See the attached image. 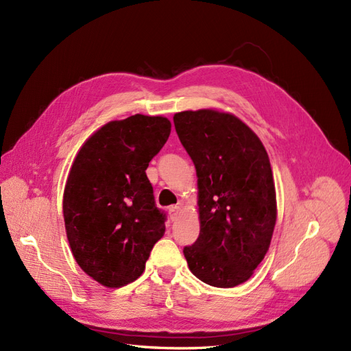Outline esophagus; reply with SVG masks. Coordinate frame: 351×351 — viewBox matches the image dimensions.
<instances>
[{
	"instance_id": "1",
	"label": "esophagus",
	"mask_w": 351,
	"mask_h": 351,
	"mask_svg": "<svg viewBox=\"0 0 351 351\" xmlns=\"http://www.w3.org/2000/svg\"><path fill=\"white\" fill-rule=\"evenodd\" d=\"M180 211V207L179 206H172L169 207V216H171L172 220H176L178 219V214Z\"/></svg>"
}]
</instances>
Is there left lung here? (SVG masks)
Returning a JSON list of instances; mask_svg holds the SVG:
<instances>
[{"instance_id": "1", "label": "left lung", "mask_w": 351, "mask_h": 351, "mask_svg": "<svg viewBox=\"0 0 351 351\" xmlns=\"http://www.w3.org/2000/svg\"><path fill=\"white\" fill-rule=\"evenodd\" d=\"M173 122L198 178L199 236L184 247L188 267L214 287L242 285L264 259L277 219L265 147L226 112H178Z\"/></svg>"}]
</instances>
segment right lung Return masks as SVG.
Here are the masks:
<instances>
[{
    "label": "right lung",
    "mask_w": 351,
    "mask_h": 351,
    "mask_svg": "<svg viewBox=\"0 0 351 351\" xmlns=\"http://www.w3.org/2000/svg\"><path fill=\"white\" fill-rule=\"evenodd\" d=\"M171 128L163 117L110 121L75 156L64 189L65 230L77 264L101 286L137 280L165 234L166 214L145 169Z\"/></svg>",
    "instance_id": "right-lung-1"
}]
</instances>
